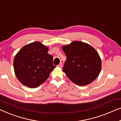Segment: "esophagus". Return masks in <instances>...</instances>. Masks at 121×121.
<instances>
[{"label":"esophagus","mask_w":121,"mask_h":121,"mask_svg":"<svg viewBox=\"0 0 121 121\" xmlns=\"http://www.w3.org/2000/svg\"><path fill=\"white\" fill-rule=\"evenodd\" d=\"M62 66H63V65H62V63H59V64L58 67H59V68H62Z\"/></svg>","instance_id":"1"}]
</instances>
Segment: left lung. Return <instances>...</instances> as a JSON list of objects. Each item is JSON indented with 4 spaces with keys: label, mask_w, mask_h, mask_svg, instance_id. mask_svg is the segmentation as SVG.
I'll list each match as a JSON object with an SVG mask.
<instances>
[{
    "label": "left lung",
    "mask_w": 121,
    "mask_h": 121,
    "mask_svg": "<svg viewBox=\"0 0 121 121\" xmlns=\"http://www.w3.org/2000/svg\"><path fill=\"white\" fill-rule=\"evenodd\" d=\"M62 48L67 56L63 71L72 82L85 86L95 80L101 72V60L94 48L78 41Z\"/></svg>",
    "instance_id": "obj_1"
}]
</instances>
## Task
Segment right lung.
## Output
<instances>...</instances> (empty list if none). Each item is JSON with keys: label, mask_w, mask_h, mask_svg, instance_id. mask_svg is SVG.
I'll return each mask as SVG.
<instances>
[{"label": "right lung", "mask_w": 121, "mask_h": 121, "mask_svg": "<svg viewBox=\"0 0 121 121\" xmlns=\"http://www.w3.org/2000/svg\"><path fill=\"white\" fill-rule=\"evenodd\" d=\"M48 48L42 43L26 44L15 56V74L21 83L30 88L39 86L49 77L56 67L53 56L48 53Z\"/></svg>", "instance_id": "add662e5"}]
</instances>
